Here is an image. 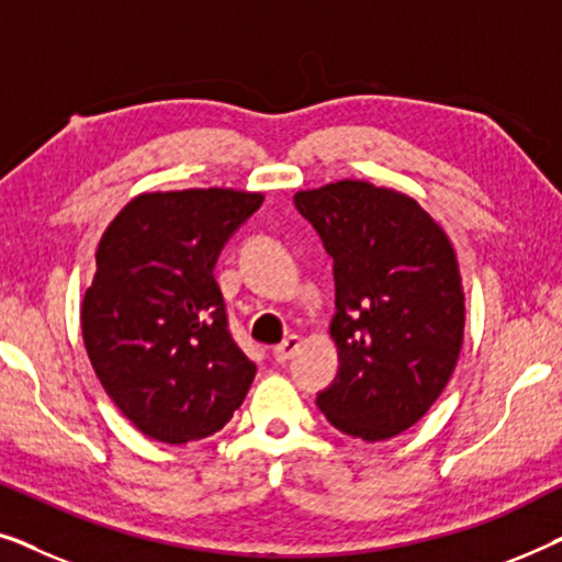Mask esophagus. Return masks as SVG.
<instances>
[{
    "mask_svg": "<svg viewBox=\"0 0 562 562\" xmlns=\"http://www.w3.org/2000/svg\"><path fill=\"white\" fill-rule=\"evenodd\" d=\"M299 345H302V337H299V335H289L281 345H276V348H273L276 363H286V360L299 350Z\"/></svg>",
    "mask_w": 562,
    "mask_h": 562,
    "instance_id": "1",
    "label": "esophagus"
}]
</instances>
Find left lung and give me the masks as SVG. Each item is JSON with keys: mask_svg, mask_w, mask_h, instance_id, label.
Masks as SVG:
<instances>
[{"mask_svg": "<svg viewBox=\"0 0 562 562\" xmlns=\"http://www.w3.org/2000/svg\"><path fill=\"white\" fill-rule=\"evenodd\" d=\"M335 260L337 375L317 406L340 432L379 442L425 417L456 371L465 327L445 229L402 191L335 181L296 191Z\"/></svg>", "mask_w": 562, "mask_h": 562, "instance_id": "8db88e82", "label": "left lung"}]
</instances>
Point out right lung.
<instances>
[{
  "label": "right lung",
  "mask_w": 562,
  "mask_h": 562,
  "mask_svg": "<svg viewBox=\"0 0 562 562\" xmlns=\"http://www.w3.org/2000/svg\"><path fill=\"white\" fill-rule=\"evenodd\" d=\"M260 204L256 191H153L122 206L99 240L83 345L112 402L153 440L214 435L256 379L227 329L214 263Z\"/></svg>",
  "instance_id": "add662e5"
}]
</instances>
